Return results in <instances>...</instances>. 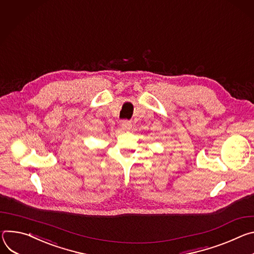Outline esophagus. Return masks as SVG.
<instances>
[{
  "label": "esophagus",
  "instance_id": "esophagus-1",
  "mask_svg": "<svg viewBox=\"0 0 254 254\" xmlns=\"http://www.w3.org/2000/svg\"><path fill=\"white\" fill-rule=\"evenodd\" d=\"M121 127H122V129H123L124 131H128V130H130V129H131L132 125H131V123H130V122H128V121H123V122H122Z\"/></svg>",
  "mask_w": 254,
  "mask_h": 254
}]
</instances>
